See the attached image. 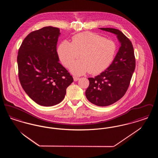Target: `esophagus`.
<instances>
[{"label": "esophagus", "mask_w": 158, "mask_h": 158, "mask_svg": "<svg viewBox=\"0 0 158 158\" xmlns=\"http://www.w3.org/2000/svg\"><path fill=\"white\" fill-rule=\"evenodd\" d=\"M73 79H74V81H78V80L79 79V77L78 76H73Z\"/></svg>", "instance_id": "1"}]
</instances>
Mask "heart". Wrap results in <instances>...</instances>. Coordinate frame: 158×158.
<instances>
[{
	"label": "heart",
	"instance_id": "heart-1",
	"mask_svg": "<svg viewBox=\"0 0 158 158\" xmlns=\"http://www.w3.org/2000/svg\"><path fill=\"white\" fill-rule=\"evenodd\" d=\"M117 51L114 41L97 34L84 32L72 37V43L64 40L59 45L57 54L61 62L69 67L80 54V60L70 67L75 75L87 72L96 74L104 71L113 62Z\"/></svg>",
	"mask_w": 158,
	"mask_h": 158
}]
</instances>
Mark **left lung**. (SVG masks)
Returning <instances> with one entry per match:
<instances>
[{"label": "left lung", "mask_w": 158, "mask_h": 158, "mask_svg": "<svg viewBox=\"0 0 158 158\" xmlns=\"http://www.w3.org/2000/svg\"><path fill=\"white\" fill-rule=\"evenodd\" d=\"M99 29L115 34L120 44L110 66L99 75L88 78L86 97L95 105L105 106L115 103L126 94L135 69V60L132 43L121 31L111 28Z\"/></svg>", "instance_id": "1"}]
</instances>
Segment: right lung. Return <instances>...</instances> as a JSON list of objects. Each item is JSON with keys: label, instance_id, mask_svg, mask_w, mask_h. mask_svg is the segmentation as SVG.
<instances>
[{"label": "right lung", "instance_id": "obj_1", "mask_svg": "<svg viewBox=\"0 0 158 158\" xmlns=\"http://www.w3.org/2000/svg\"><path fill=\"white\" fill-rule=\"evenodd\" d=\"M60 30L45 27L23 40L17 57L21 85L37 104L51 106L61 102L72 76L59 61L57 43Z\"/></svg>", "mask_w": 158, "mask_h": 158}]
</instances>
